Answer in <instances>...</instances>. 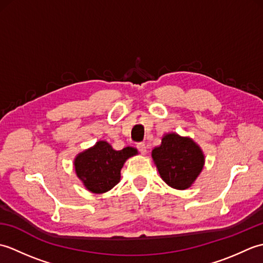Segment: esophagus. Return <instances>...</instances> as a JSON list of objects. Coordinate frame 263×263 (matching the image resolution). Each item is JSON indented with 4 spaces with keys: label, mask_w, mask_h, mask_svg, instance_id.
Masks as SVG:
<instances>
[{
    "label": "esophagus",
    "mask_w": 263,
    "mask_h": 263,
    "mask_svg": "<svg viewBox=\"0 0 263 263\" xmlns=\"http://www.w3.org/2000/svg\"><path fill=\"white\" fill-rule=\"evenodd\" d=\"M137 148H138L139 152H140L142 155H144V154L147 153V146H146V143H143V142L138 143V144H137Z\"/></svg>",
    "instance_id": "obj_1"
}]
</instances>
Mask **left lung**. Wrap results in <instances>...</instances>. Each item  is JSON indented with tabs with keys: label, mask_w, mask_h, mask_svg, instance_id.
Listing matches in <instances>:
<instances>
[{
	"label": "left lung",
	"mask_w": 263,
	"mask_h": 263,
	"mask_svg": "<svg viewBox=\"0 0 263 263\" xmlns=\"http://www.w3.org/2000/svg\"><path fill=\"white\" fill-rule=\"evenodd\" d=\"M152 155L161 178L177 190L191 186L204 163V156L198 144L176 133L166 135Z\"/></svg>",
	"instance_id": "1"
}]
</instances>
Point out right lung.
Returning <instances> with one entry per match:
<instances>
[{"instance_id": "obj_1", "label": "right lung", "mask_w": 263, "mask_h": 263, "mask_svg": "<svg viewBox=\"0 0 263 263\" xmlns=\"http://www.w3.org/2000/svg\"><path fill=\"white\" fill-rule=\"evenodd\" d=\"M136 154L135 148L114 150L106 141H98L92 148L77 156L76 173L89 191L104 193L120 182L121 168L125 160Z\"/></svg>"}]
</instances>
